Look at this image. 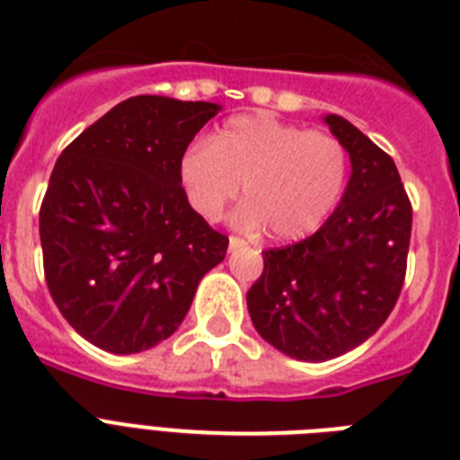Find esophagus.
<instances>
[{"instance_id":"esophagus-1","label":"esophagus","mask_w":460,"mask_h":460,"mask_svg":"<svg viewBox=\"0 0 460 460\" xmlns=\"http://www.w3.org/2000/svg\"><path fill=\"white\" fill-rule=\"evenodd\" d=\"M243 245H245V243H243L241 238H236V236H229V250H231V252H234V250H241Z\"/></svg>"}]
</instances>
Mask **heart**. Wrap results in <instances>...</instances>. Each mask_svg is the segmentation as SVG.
<instances>
[{
  "label": "heart",
  "instance_id": "1",
  "mask_svg": "<svg viewBox=\"0 0 460 460\" xmlns=\"http://www.w3.org/2000/svg\"><path fill=\"white\" fill-rule=\"evenodd\" d=\"M347 151L338 137L305 129L271 115H236L210 137L193 141L177 163L179 184L203 219H217L243 193L231 215L243 231L279 241L309 236L335 210L347 186Z\"/></svg>",
  "mask_w": 460,
  "mask_h": 460
}]
</instances>
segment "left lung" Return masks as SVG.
Instances as JSON below:
<instances>
[{"label":"left lung","mask_w":460,"mask_h":460,"mask_svg":"<svg viewBox=\"0 0 460 460\" xmlns=\"http://www.w3.org/2000/svg\"><path fill=\"white\" fill-rule=\"evenodd\" d=\"M323 122L349 153L345 193L316 234L264 250V271L248 290L257 333L300 361L335 359L385 323L411 241V203L394 160L345 118Z\"/></svg>","instance_id":"1"}]
</instances>
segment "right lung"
<instances>
[{"mask_svg":"<svg viewBox=\"0 0 460 460\" xmlns=\"http://www.w3.org/2000/svg\"><path fill=\"white\" fill-rule=\"evenodd\" d=\"M219 111L132 96L56 160L40 210L44 276L92 345L137 354L167 340L226 255L229 238L189 205L177 174L181 151Z\"/></svg>","mask_w":460,"mask_h":460,"instance_id":"add662e5","label":"right lung"}]
</instances>
